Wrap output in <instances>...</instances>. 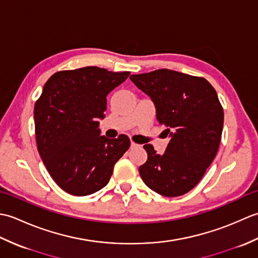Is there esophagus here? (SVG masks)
<instances>
[{
  "instance_id": "34e87169",
  "label": "esophagus",
  "mask_w": 258,
  "mask_h": 258,
  "mask_svg": "<svg viewBox=\"0 0 258 258\" xmlns=\"http://www.w3.org/2000/svg\"><path fill=\"white\" fill-rule=\"evenodd\" d=\"M131 147H132V149H135V147H141V145L134 143V142L132 141V142H131Z\"/></svg>"
}]
</instances>
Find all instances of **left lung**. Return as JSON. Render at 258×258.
<instances>
[{
    "mask_svg": "<svg viewBox=\"0 0 258 258\" xmlns=\"http://www.w3.org/2000/svg\"><path fill=\"white\" fill-rule=\"evenodd\" d=\"M130 79L154 102L163 133L171 139L162 155L144 145L141 177L160 195H184L199 184L220 147L224 111L217 93L204 78L167 69Z\"/></svg>",
    "mask_w": 258,
    "mask_h": 258,
    "instance_id": "1",
    "label": "left lung"
}]
</instances>
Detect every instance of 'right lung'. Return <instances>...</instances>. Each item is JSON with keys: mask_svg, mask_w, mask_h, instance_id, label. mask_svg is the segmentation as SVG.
I'll list each match as a JSON object with an SVG mask.
<instances>
[{"mask_svg": "<svg viewBox=\"0 0 258 258\" xmlns=\"http://www.w3.org/2000/svg\"><path fill=\"white\" fill-rule=\"evenodd\" d=\"M130 72L97 67L59 71L47 80L34 106L37 151L59 187L74 196L103 188L131 141L101 136L106 96Z\"/></svg>", "mask_w": 258, "mask_h": 258, "instance_id": "1", "label": "right lung"}]
</instances>
